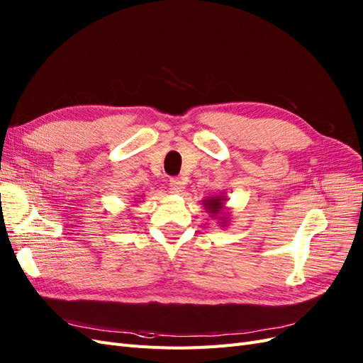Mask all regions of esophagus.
Here are the masks:
<instances>
[{
	"mask_svg": "<svg viewBox=\"0 0 363 363\" xmlns=\"http://www.w3.org/2000/svg\"><path fill=\"white\" fill-rule=\"evenodd\" d=\"M169 189H171L172 194H182L184 191V182L182 179H179V177L171 179Z\"/></svg>",
	"mask_w": 363,
	"mask_h": 363,
	"instance_id": "34e87169",
	"label": "esophagus"
}]
</instances>
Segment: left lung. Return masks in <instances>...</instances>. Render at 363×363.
<instances>
[{
    "mask_svg": "<svg viewBox=\"0 0 363 363\" xmlns=\"http://www.w3.org/2000/svg\"><path fill=\"white\" fill-rule=\"evenodd\" d=\"M227 199L224 195H215V196H206V200H203L204 211L211 215V218L218 219V223L221 227L228 225V212L225 208Z\"/></svg>",
    "mask_w": 363,
    "mask_h": 363,
    "instance_id": "1",
    "label": "left lung"
}]
</instances>
